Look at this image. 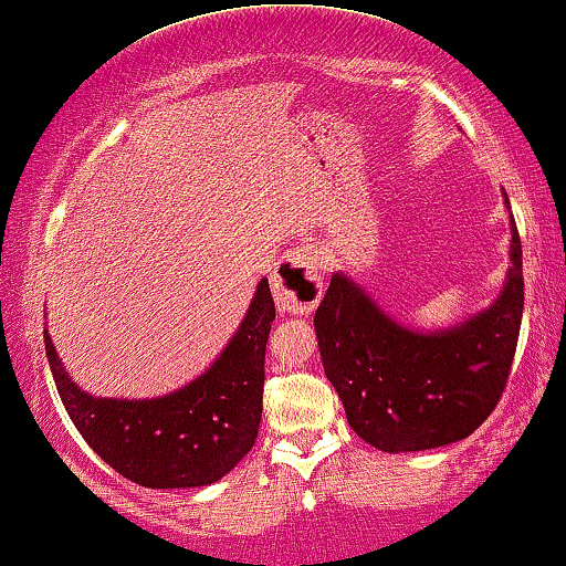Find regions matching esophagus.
<instances>
[{
    "label": "esophagus",
    "mask_w": 566,
    "mask_h": 566,
    "mask_svg": "<svg viewBox=\"0 0 566 566\" xmlns=\"http://www.w3.org/2000/svg\"><path fill=\"white\" fill-rule=\"evenodd\" d=\"M273 296L281 311L308 314L324 293V273L318 252L311 244H296L277 263L273 277Z\"/></svg>",
    "instance_id": "esophagus-1"
}]
</instances>
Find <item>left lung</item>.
Masks as SVG:
<instances>
[{
	"instance_id": "obj_1",
	"label": "left lung",
	"mask_w": 566,
	"mask_h": 566,
	"mask_svg": "<svg viewBox=\"0 0 566 566\" xmlns=\"http://www.w3.org/2000/svg\"><path fill=\"white\" fill-rule=\"evenodd\" d=\"M521 316L523 252L511 217V268L501 296L467 322L441 332L408 329L352 277L334 273L314 326L349 426L367 444L398 454L460 441L493 413Z\"/></svg>"
}]
</instances>
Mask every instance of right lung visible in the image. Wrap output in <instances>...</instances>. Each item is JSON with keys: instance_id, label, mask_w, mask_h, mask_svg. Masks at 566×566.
Returning a JSON list of instances; mask_svg holds the SVG:
<instances>
[{"instance_id": "right-lung-1", "label": "right lung", "mask_w": 566, "mask_h": 566, "mask_svg": "<svg viewBox=\"0 0 566 566\" xmlns=\"http://www.w3.org/2000/svg\"><path fill=\"white\" fill-rule=\"evenodd\" d=\"M275 303L258 283L240 329L199 378L160 398H96L69 378L45 329V355L65 411L86 444L143 488H203L250 452L263 416L265 344Z\"/></svg>"}]
</instances>
